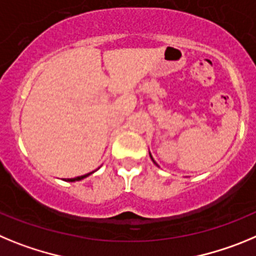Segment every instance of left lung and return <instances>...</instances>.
<instances>
[{"mask_svg": "<svg viewBox=\"0 0 256 256\" xmlns=\"http://www.w3.org/2000/svg\"><path fill=\"white\" fill-rule=\"evenodd\" d=\"M150 158H152V156H150ZM152 160H153V162H154V160H153V158H152ZM154 163H156V162H154Z\"/></svg>", "mask_w": 256, "mask_h": 256, "instance_id": "1", "label": "left lung"}]
</instances>
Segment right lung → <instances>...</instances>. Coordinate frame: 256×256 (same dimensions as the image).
Segmentation results:
<instances>
[{"mask_svg":"<svg viewBox=\"0 0 256 256\" xmlns=\"http://www.w3.org/2000/svg\"><path fill=\"white\" fill-rule=\"evenodd\" d=\"M93 174V172H90V174H84V176H79V177H75V178H66L65 181H70V182H74V181H80V180H82V178H85V177H88L89 174Z\"/></svg>","mask_w":256,"mask_h":256,"instance_id":"obj_1","label":"right lung"}]
</instances>
